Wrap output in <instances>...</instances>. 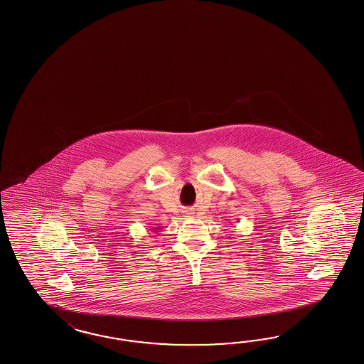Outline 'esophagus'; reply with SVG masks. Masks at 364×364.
Masks as SVG:
<instances>
[{"mask_svg":"<svg viewBox=\"0 0 364 364\" xmlns=\"http://www.w3.org/2000/svg\"><path fill=\"white\" fill-rule=\"evenodd\" d=\"M186 214H188V215H190V213H186Z\"/></svg>","mask_w":364,"mask_h":364,"instance_id":"esophagus-1","label":"esophagus"}]
</instances>
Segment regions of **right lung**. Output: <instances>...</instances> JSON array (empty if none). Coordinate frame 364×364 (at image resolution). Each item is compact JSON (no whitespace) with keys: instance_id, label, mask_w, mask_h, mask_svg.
<instances>
[{"instance_id":"1","label":"right lung","mask_w":364,"mask_h":364,"mask_svg":"<svg viewBox=\"0 0 364 364\" xmlns=\"http://www.w3.org/2000/svg\"><path fill=\"white\" fill-rule=\"evenodd\" d=\"M162 228H156V231H158V230H161Z\"/></svg>"}]
</instances>
